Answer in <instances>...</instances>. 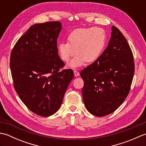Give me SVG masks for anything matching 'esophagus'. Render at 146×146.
Segmentation results:
<instances>
[{
    "label": "esophagus",
    "instance_id": "34e87169",
    "mask_svg": "<svg viewBox=\"0 0 146 146\" xmlns=\"http://www.w3.org/2000/svg\"><path fill=\"white\" fill-rule=\"evenodd\" d=\"M74 75H75V76H79V75H80V73H79V72L78 71H76V70H74Z\"/></svg>",
    "mask_w": 146,
    "mask_h": 146
}]
</instances>
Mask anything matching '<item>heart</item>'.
Here are the masks:
<instances>
[{
    "instance_id": "b5f03b06",
    "label": "heart",
    "mask_w": 146,
    "mask_h": 146,
    "mask_svg": "<svg viewBox=\"0 0 146 146\" xmlns=\"http://www.w3.org/2000/svg\"><path fill=\"white\" fill-rule=\"evenodd\" d=\"M106 33L100 27L78 28L73 31L67 38L66 42L58 44V52L61 60L68 62L76 53L75 58L68 64L70 68L82 66L86 61L97 60L106 44Z\"/></svg>"
}]
</instances>
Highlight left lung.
Returning <instances> with one entry per match:
<instances>
[{
    "mask_svg": "<svg viewBox=\"0 0 146 146\" xmlns=\"http://www.w3.org/2000/svg\"><path fill=\"white\" fill-rule=\"evenodd\" d=\"M107 48L80 76L84 82L83 102L90 113L103 117L115 111L131 90L135 65L125 38L115 26L111 27Z\"/></svg>",
    "mask_w": 146,
    "mask_h": 146,
    "instance_id": "8db88e82",
    "label": "left lung"
}]
</instances>
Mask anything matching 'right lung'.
Masks as SVG:
<instances>
[{
  "mask_svg": "<svg viewBox=\"0 0 146 146\" xmlns=\"http://www.w3.org/2000/svg\"><path fill=\"white\" fill-rule=\"evenodd\" d=\"M61 27L59 21L31 26L11 54L15 90L31 111L42 117L50 116L58 110L74 76L72 70H61L64 63L57 48Z\"/></svg>",
  "mask_w": 146,
  "mask_h": 146,
  "instance_id": "add662e5",
  "label": "right lung"
}]
</instances>
